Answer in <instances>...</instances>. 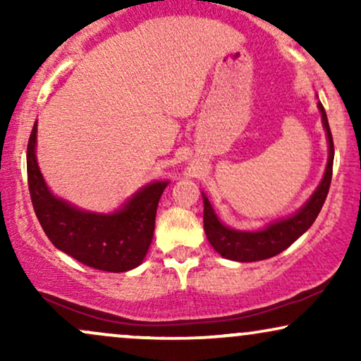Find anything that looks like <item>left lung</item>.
I'll use <instances>...</instances> for the list:
<instances>
[{"label":"left lung","instance_id":"1","mask_svg":"<svg viewBox=\"0 0 361 361\" xmlns=\"http://www.w3.org/2000/svg\"><path fill=\"white\" fill-rule=\"evenodd\" d=\"M317 109L321 111L322 126H324L327 144H329V156H327L324 176H322L316 192L310 195L309 200L295 214H292L287 219H280V221L268 224L267 227L259 231H238L233 229V227L224 226L219 221L209 198L205 197V193H202V197H204V229L207 239L212 244L214 250L224 258L241 261V263H251V261L268 259L271 256L280 255L281 251L287 250L290 244L295 243L317 219L326 202L327 192H329L334 161L333 135H331L326 110L321 102H317Z\"/></svg>","mask_w":361,"mask_h":361}]
</instances>
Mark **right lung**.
Here are the masks:
<instances>
[{
    "instance_id": "1",
    "label": "right lung",
    "mask_w": 361,
    "mask_h": 361,
    "mask_svg": "<svg viewBox=\"0 0 361 361\" xmlns=\"http://www.w3.org/2000/svg\"><path fill=\"white\" fill-rule=\"evenodd\" d=\"M35 146L37 122L27 146L28 190L37 219L54 246L102 271L122 273L139 267L152 243L157 204L169 181H151L111 214L88 212L49 190Z\"/></svg>"
}]
</instances>
